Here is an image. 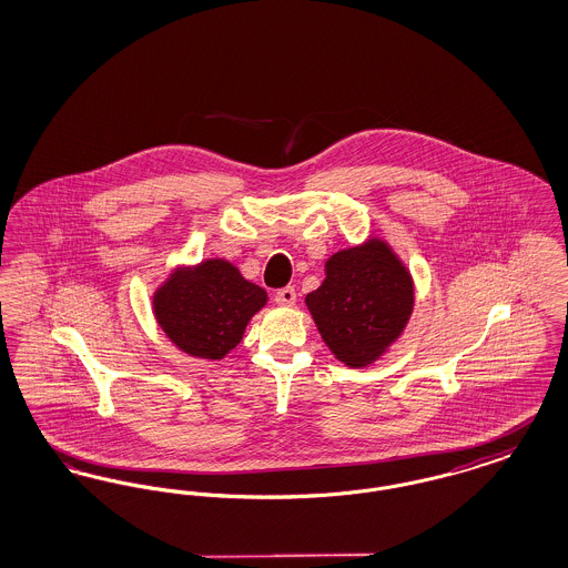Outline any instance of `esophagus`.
I'll return each mask as SVG.
<instances>
[{
	"label": "esophagus",
	"mask_w": 568,
	"mask_h": 568,
	"mask_svg": "<svg viewBox=\"0 0 568 568\" xmlns=\"http://www.w3.org/2000/svg\"><path fill=\"white\" fill-rule=\"evenodd\" d=\"M276 304H281V306H294L296 304V290L294 287H283V290H278L276 292Z\"/></svg>",
	"instance_id": "esophagus-1"
}]
</instances>
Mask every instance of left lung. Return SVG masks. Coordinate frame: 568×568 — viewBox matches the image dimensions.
I'll use <instances>...</instances> for the list:
<instances>
[{"label": "left lung", "mask_w": 568, "mask_h": 568, "mask_svg": "<svg viewBox=\"0 0 568 568\" xmlns=\"http://www.w3.org/2000/svg\"><path fill=\"white\" fill-rule=\"evenodd\" d=\"M324 271V283L304 297L306 308L334 357L366 368L398 343L413 315L410 271L378 236L336 251Z\"/></svg>", "instance_id": "8db88e82"}]
</instances>
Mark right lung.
<instances>
[{"mask_svg":"<svg viewBox=\"0 0 568 568\" xmlns=\"http://www.w3.org/2000/svg\"><path fill=\"white\" fill-rule=\"evenodd\" d=\"M266 302L264 287L246 281L232 262L213 257L172 268L153 292V315L176 349L216 362L243 341Z\"/></svg>","mask_w":568,"mask_h":568,"instance_id":"obj_1","label":"right lung"}]
</instances>
